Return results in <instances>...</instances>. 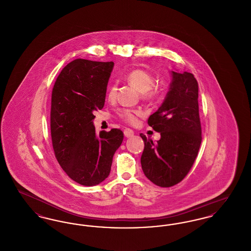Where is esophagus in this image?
I'll return each mask as SVG.
<instances>
[{
    "label": "esophagus",
    "mask_w": 251,
    "mask_h": 251,
    "mask_svg": "<svg viewBox=\"0 0 251 251\" xmlns=\"http://www.w3.org/2000/svg\"><path fill=\"white\" fill-rule=\"evenodd\" d=\"M133 131L131 130V129H125L124 130V135L126 136V137H131L132 135H133Z\"/></svg>",
    "instance_id": "1"
}]
</instances>
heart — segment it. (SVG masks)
<instances>
[{"label":"heart","mask_w":251,"mask_h":251,"mask_svg":"<svg viewBox=\"0 0 251 251\" xmlns=\"http://www.w3.org/2000/svg\"><path fill=\"white\" fill-rule=\"evenodd\" d=\"M126 81L140 92L141 98L147 101H154L160 95L161 89L154 85V78L150 72L144 70H134L126 75ZM117 86L115 84L110 85L108 89V98L113 100L116 97ZM143 116L141 110L121 109L119 111V117L121 120L129 124H135L137 119Z\"/></svg>","instance_id":"heart-1"}]
</instances>
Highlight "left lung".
<instances>
[{
  "mask_svg": "<svg viewBox=\"0 0 251 251\" xmlns=\"http://www.w3.org/2000/svg\"><path fill=\"white\" fill-rule=\"evenodd\" d=\"M169 91L148 124L160 132L154 143L143 133L141 166L145 176L161 187H170L184 179L201 144L199 113V84L190 72H171Z\"/></svg>",
  "mask_w": 251,
  "mask_h": 251,
  "instance_id": "1",
  "label": "left lung"
}]
</instances>
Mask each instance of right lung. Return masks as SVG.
<instances>
[{
	"mask_svg": "<svg viewBox=\"0 0 251 251\" xmlns=\"http://www.w3.org/2000/svg\"><path fill=\"white\" fill-rule=\"evenodd\" d=\"M114 62L75 59L60 72L51 93L50 134L55 157L67 175L84 186L109 176L123 141L120 129L96 133L94 112L104 106Z\"/></svg>",
	"mask_w": 251,
	"mask_h": 251,
	"instance_id": "1",
	"label": "right lung"
}]
</instances>
